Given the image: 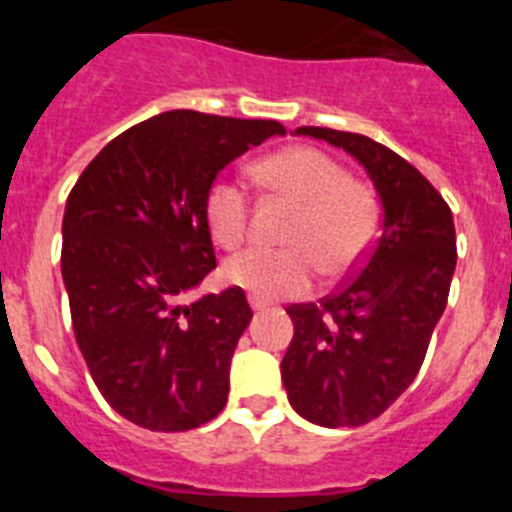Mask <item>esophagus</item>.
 Instances as JSON below:
<instances>
[{"mask_svg": "<svg viewBox=\"0 0 512 512\" xmlns=\"http://www.w3.org/2000/svg\"><path fill=\"white\" fill-rule=\"evenodd\" d=\"M248 305H251V310H253V312L266 310V302H261L259 297H248Z\"/></svg>", "mask_w": 512, "mask_h": 512, "instance_id": "obj_1", "label": "esophagus"}]
</instances>
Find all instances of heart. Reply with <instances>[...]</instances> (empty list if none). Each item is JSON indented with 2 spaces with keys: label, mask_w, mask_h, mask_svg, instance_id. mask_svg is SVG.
<instances>
[{
  "label": "heart",
  "mask_w": 512,
  "mask_h": 512,
  "mask_svg": "<svg viewBox=\"0 0 512 512\" xmlns=\"http://www.w3.org/2000/svg\"><path fill=\"white\" fill-rule=\"evenodd\" d=\"M253 171L271 192L295 202L300 215L287 233L292 248L251 246L230 256L223 266L230 284L261 300H282L310 287L315 266L325 277H343L364 259L377 233V202L336 158L295 146L261 158ZM205 223L220 246H238L248 228L246 187L217 176L205 194Z\"/></svg>",
  "instance_id": "obj_1"
}]
</instances>
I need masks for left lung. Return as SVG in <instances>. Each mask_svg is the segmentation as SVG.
<instances>
[{"instance_id": "8db88e82", "label": "left lung", "mask_w": 512, "mask_h": 512, "mask_svg": "<svg viewBox=\"0 0 512 512\" xmlns=\"http://www.w3.org/2000/svg\"><path fill=\"white\" fill-rule=\"evenodd\" d=\"M364 166L382 230L356 277L318 305L287 307L295 338L282 359L289 405L323 428L364 425L408 390L449 300L454 217L431 182L366 135L297 128Z\"/></svg>"}]
</instances>
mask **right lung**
Instances as JSON below:
<instances>
[{
    "label": "right lung",
    "instance_id": "right-lung-1",
    "mask_svg": "<svg viewBox=\"0 0 512 512\" xmlns=\"http://www.w3.org/2000/svg\"><path fill=\"white\" fill-rule=\"evenodd\" d=\"M274 135L277 120L161 112L110 140L71 189L61 274L76 343L104 400L140 428L192 431L228 402L246 295L179 297L217 266L207 189Z\"/></svg>",
    "mask_w": 512,
    "mask_h": 512
}]
</instances>
